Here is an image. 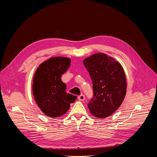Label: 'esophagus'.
<instances>
[{
	"instance_id": "esophagus-1",
	"label": "esophagus",
	"mask_w": 157,
	"mask_h": 157,
	"mask_svg": "<svg viewBox=\"0 0 157 157\" xmlns=\"http://www.w3.org/2000/svg\"><path fill=\"white\" fill-rule=\"evenodd\" d=\"M78 99L79 101H84L85 99V96L84 95H83V94H81L79 96H78Z\"/></svg>"
}]
</instances>
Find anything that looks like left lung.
Segmentation results:
<instances>
[{"label": "left lung", "instance_id": "obj_1", "mask_svg": "<svg viewBox=\"0 0 157 157\" xmlns=\"http://www.w3.org/2000/svg\"><path fill=\"white\" fill-rule=\"evenodd\" d=\"M93 83L94 96L88 107L92 115L104 118L117 111L124 100L127 81L124 70L113 58L95 53L83 60Z\"/></svg>", "mask_w": 157, "mask_h": 157}]
</instances>
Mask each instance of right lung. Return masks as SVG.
Wrapping results in <instances>:
<instances>
[{
    "label": "right lung",
    "instance_id": "obj_1",
    "mask_svg": "<svg viewBox=\"0 0 157 157\" xmlns=\"http://www.w3.org/2000/svg\"><path fill=\"white\" fill-rule=\"evenodd\" d=\"M70 65L69 58L53 57L41 63L35 72L33 95L40 110L48 117L62 116L76 99V96L66 93V85L61 79Z\"/></svg>",
    "mask_w": 157,
    "mask_h": 157
}]
</instances>
